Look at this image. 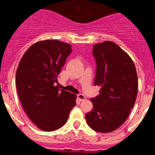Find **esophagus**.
<instances>
[{"mask_svg": "<svg viewBox=\"0 0 155 155\" xmlns=\"http://www.w3.org/2000/svg\"><path fill=\"white\" fill-rule=\"evenodd\" d=\"M77 98L79 99V101H84L85 100H86V97H85V96L84 95H83V94H78L77 95Z\"/></svg>", "mask_w": 155, "mask_h": 155, "instance_id": "obj_1", "label": "esophagus"}]
</instances>
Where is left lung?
I'll list each match as a JSON object with an SVG mask.
<instances>
[{
    "instance_id": "1",
    "label": "left lung",
    "mask_w": 155,
    "mask_h": 155,
    "mask_svg": "<svg viewBox=\"0 0 155 155\" xmlns=\"http://www.w3.org/2000/svg\"><path fill=\"white\" fill-rule=\"evenodd\" d=\"M93 54L97 65L94 85L100 90L90 100L93 109L86 114V120L96 131L110 133L126 121L134 106L137 75L131 58L113 41L95 44Z\"/></svg>"
}]
</instances>
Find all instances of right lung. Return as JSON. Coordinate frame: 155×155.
<instances>
[{
	"instance_id": "add662e5",
	"label": "right lung",
	"mask_w": 155,
	"mask_h": 155,
	"mask_svg": "<svg viewBox=\"0 0 155 155\" xmlns=\"http://www.w3.org/2000/svg\"><path fill=\"white\" fill-rule=\"evenodd\" d=\"M71 51L70 45L58 40L37 41L24 54L17 69L15 82L22 107L44 131L62 127L76 104V94L54 85Z\"/></svg>"
}]
</instances>
